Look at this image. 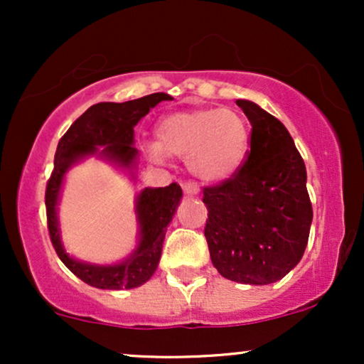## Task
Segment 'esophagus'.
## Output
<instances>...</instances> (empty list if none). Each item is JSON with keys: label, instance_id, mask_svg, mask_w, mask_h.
Instances as JSON below:
<instances>
[{"label": "esophagus", "instance_id": "1", "mask_svg": "<svg viewBox=\"0 0 364 364\" xmlns=\"http://www.w3.org/2000/svg\"><path fill=\"white\" fill-rule=\"evenodd\" d=\"M183 191H185V195L188 196H196L198 195L200 188L196 183H185V185H183Z\"/></svg>", "mask_w": 364, "mask_h": 364}]
</instances>
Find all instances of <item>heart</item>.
<instances>
[{
  "label": "heart",
  "mask_w": 364,
  "mask_h": 364,
  "mask_svg": "<svg viewBox=\"0 0 364 364\" xmlns=\"http://www.w3.org/2000/svg\"><path fill=\"white\" fill-rule=\"evenodd\" d=\"M157 144L150 156L185 159L193 176L208 183L228 181L243 168L250 150V127L229 107L171 112L159 121Z\"/></svg>",
  "instance_id": "1"
}]
</instances>
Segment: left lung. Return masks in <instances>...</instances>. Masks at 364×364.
Returning <instances> with one entry per match:
<instances>
[{"label": "left lung", "instance_id": "obj_1", "mask_svg": "<svg viewBox=\"0 0 364 364\" xmlns=\"http://www.w3.org/2000/svg\"><path fill=\"white\" fill-rule=\"evenodd\" d=\"M236 104L252 123L248 159L228 181L203 188L205 237L223 277L265 286L289 274L308 245L306 168L281 121L252 101Z\"/></svg>", "mask_w": 364, "mask_h": 364}]
</instances>
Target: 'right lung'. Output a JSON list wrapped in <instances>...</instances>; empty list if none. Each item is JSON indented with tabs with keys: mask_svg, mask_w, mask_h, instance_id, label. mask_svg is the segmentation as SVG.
Listing matches in <instances>:
<instances>
[{
	"mask_svg": "<svg viewBox=\"0 0 364 364\" xmlns=\"http://www.w3.org/2000/svg\"><path fill=\"white\" fill-rule=\"evenodd\" d=\"M162 101H173L169 94L145 95L127 102H99L90 106L61 136L54 156V169L46 188L48 229L58 257L72 272L97 289H133L145 284L161 260L168 225L181 202V186L171 183L164 188H144L135 200L139 243L129 257L111 265L82 262L66 253L61 243L58 203L65 176L78 162L97 157L127 171L135 179L139 150L135 144L136 123Z\"/></svg>",
	"mask_w": 364,
	"mask_h": 364,
	"instance_id": "right-lung-1",
	"label": "right lung"
}]
</instances>
